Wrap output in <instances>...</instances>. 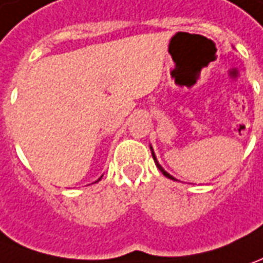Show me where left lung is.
<instances>
[{
  "instance_id": "left-lung-1",
  "label": "left lung",
  "mask_w": 263,
  "mask_h": 263,
  "mask_svg": "<svg viewBox=\"0 0 263 263\" xmlns=\"http://www.w3.org/2000/svg\"><path fill=\"white\" fill-rule=\"evenodd\" d=\"M149 148H151V154H153V158H154V161H155V165H157V168L160 170V171H161L162 174H164V176H165V177H168V178H171V180H176V178H174V177L171 176V174H168V173H167V171H165V170L162 168V167H161V164H160V162H158V160H157V157H155V154H154V149H153V146H149Z\"/></svg>"
}]
</instances>
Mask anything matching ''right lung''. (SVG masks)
Segmentation results:
<instances>
[{"label":"right lung","mask_w":263,"mask_h":263,"mask_svg":"<svg viewBox=\"0 0 263 263\" xmlns=\"http://www.w3.org/2000/svg\"><path fill=\"white\" fill-rule=\"evenodd\" d=\"M101 178H102V176H101V177H99V178H98V181H99V180H101ZM98 181H96V183H98Z\"/></svg>","instance_id":"1"}]
</instances>
